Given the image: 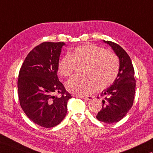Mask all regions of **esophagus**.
I'll return each mask as SVG.
<instances>
[{
  "mask_svg": "<svg viewBox=\"0 0 153 153\" xmlns=\"http://www.w3.org/2000/svg\"><path fill=\"white\" fill-rule=\"evenodd\" d=\"M79 97H80L81 99L84 100H86V101L91 100L93 99V97L92 96H79Z\"/></svg>",
  "mask_w": 153,
  "mask_h": 153,
  "instance_id": "esophagus-1",
  "label": "esophagus"
}]
</instances>
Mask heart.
<instances>
[{"label": "heart", "instance_id": "obj_1", "mask_svg": "<svg viewBox=\"0 0 153 153\" xmlns=\"http://www.w3.org/2000/svg\"><path fill=\"white\" fill-rule=\"evenodd\" d=\"M84 64L82 76H73L66 83L70 92L85 96L95 90H104L116 79L119 69V62L113 53L94 45L74 48L69 54L61 59L57 69L63 76H70L76 65Z\"/></svg>", "mask_w": 153, "mask_h": 153}]
</instances>
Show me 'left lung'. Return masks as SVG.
Masks as SVG:
<instances>
[{"instance_id":"8db88e82","label":"left lung","mask_w":153,"mask_h":153,"mask_svg":"<svg viewBox=\"0 0 153 153\" xmlns=\"http://www.w3.org/2000/svg\"><path fill=\"white\" fill-rule=\"evenodd\" d=\"M109 45L119 58V70L111 85L101 93L102 108L97 119L107 124L117 123L126 115L134 103L135 91L134 69L130 56L117 44L103 40Z\"/></svg>"}]
</instances>
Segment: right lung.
Segmentation results:
<instances>
[{"instance_id": "add662e5", "label": "right lung", "mask_w": 153, "mask_h": 153, "mask_svg": "<svg viewBox=\"0 0 153 153\" xmlns=\"http://www.w3.org/2000/svg\"><path fill=\"white\" fill-rule=\"evenodd\" d=\"M64 42H45L28 53L19 73L20 105L34 123L45 128L58 125L65 117L71 95L57 75ZM59 93L61 97L54 94Z\"/></svg>"}]
</instances>
